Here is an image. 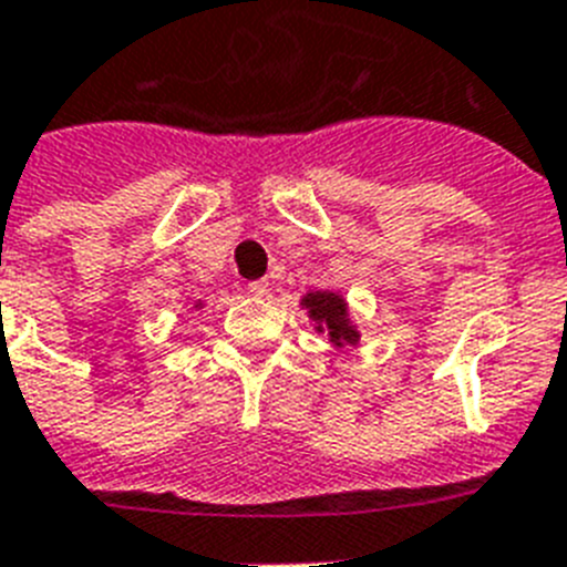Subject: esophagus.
Segmentation results:
<instances>
[{"instance_id":"obj_1","label":"esophagus","mask_w":567,"mask_h":567,"mask_svg":"<svg viewBox=\"0 0 567 567\" xmlns=\"http://www.w3.org/2000/svg\"><path fill=\"white\" fill-rule=\"evenodd\" d=\"M268 291H270V288H268V282H265V279H256V282L247 285V293H250V297H256V299L268 297Z\"/></svg>"}]
</instances>
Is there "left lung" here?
<instances>
[{
    "mask_svg": "<svg viewBox=\"0 0 567 567\" xmlns=\"http://www.w3.org/2000/svg\"><path fill=\"white\" fill-rule=\"evenodd\" d=\"M306 308H308V315H311V320L315 323H320L317 329L323 331L329 329L331 340L334 343H352V340L358 338V331L355 329H349L347 323V306H343V299L338 297V293H308L306 299Z\"/></svg>",
    "mask_w": 567,
    "mask_h": 567,
    "instance_id": "left-lung-1",
    "label": "left lung"
}]
</instances>
